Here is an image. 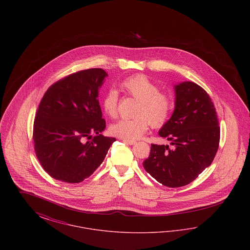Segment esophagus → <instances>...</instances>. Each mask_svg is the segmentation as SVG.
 <instances>
[{
	"instance_id": "1",
	"label": "esophagus",
	"mask_w": 250,
	"mask_h": 250,
	"mask_svg": "<svg viewBox=\"0 0 250 250\" xmlns=\"http://www.w3.org/2000/svg\"><path fill=\"white\" fill-rule=\"evenodd\" d=\"M123 142L125 143H128V144H130V145H133V144H135V143H137V142L134 141V140H126V139H123Z\"/></svg>"
}]
</instances>
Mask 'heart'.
<instances>
[{
	"label": "heart",
	"mask_w": 250,
	"mask_h": 250,
	"mask_svg": "<svg viewBox=\"0 0 250 250\" xmlns=\"http://www.w3.org/2000/svg\"><path fill=\"white\" fill-rule=\"evenodd\" d=\"M121 89L130 95L138 104L135 109V118L121 119L110 126L112 135L126 140H136L153 127L162 126L169 118L172 111V99L166 93L159 92V88L144 75H135L125 79ZM119 95L117 91L108 90L104 95L101 105L109 117H116L118 113Z\"/></svg>",
	"instance_id": "b5f03b06"
}]
</instances>
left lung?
Here are the masks:
<instances>
[{
	"mask_svg": "<svg viewBox=\"0 0 250 250\" xmlns=\"http://www.w3.org/2000/svg\"><path fill=\"white\" fill-rule=\"evenodd\" d=\"M175 108L159 136L171 146L152 144L143 162L152 177L168 188L187 186L210 166L218 150L220 127L211 97L200 85L175 86Z\"/></svg>",
	"mask_w": 250,
	"mask_h": 250,
	"instance_id": "left-lung-1",
	"label": "left lung"
}]
</instances>
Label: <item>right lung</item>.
Returning a JSON list of instances; mask_svg holds the SVG:
<instances>
[{
  "label": "right lung",
  "instance_id": "add662e5",
  "mask_svg": "<svg viewBox=\"0 0 250 250\" xmlns=\"http://www.w3.org/2000/svg\"><path fill=\"white\" fill-rule=\"evenodd\" d=\"M106 76L102 68L72 73L49 86L42 97L33 140L37 159L52 178L83 182L101 165L116 141L101 135L106 121L98 93Z\"/></svg>",
  "mask_w": 250,
  "mask_h": 250
}]
</instances>
